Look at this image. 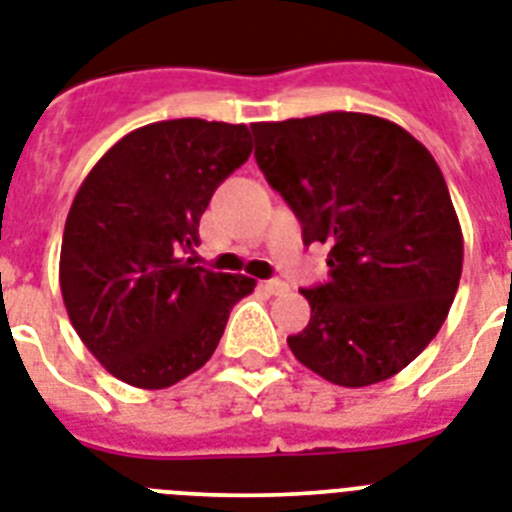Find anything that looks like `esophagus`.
I'll return each mask as SVG.
<instances>
[{
	"label": "esophagus",
	"instance_id": "obj_1",
	"mask_svg": "<svg viewBox=\"0 0 512 512\" xmlns=\"http://www.w3.org/2000/svg\"><path fill=\"white\" fill-rule=\"evenodd\" d=\"M261 287H264L269 295L287 293V282H282V280H266V282H261Z\"/></svg>",
	"mask_w": 512,
	"mask_h": 512
}]
</instances>
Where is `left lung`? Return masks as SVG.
Listing matches in <instances>:
<instances>
[{"instance_id": "left-lung-1", "label": "left lung", "mask_w": 512, "mask_h": 512, "mask_svg": "<svg viewBox=\"0 0 512 512\" xmlns=\"http://www.w3.org/2000/svg\"><path fill=\"white\" fill-rule=\"evenodd\" d=\"M256 162L329 246V280L301 290L311 322L293 356L340 387L403 371L434 340L458 293L463 232L434 156L374 114L324 112L256 122Z\"/></svg>"}]
</instances>
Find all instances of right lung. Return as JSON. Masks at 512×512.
<instances>
[{"label":"right lung","instance_id":"obj_1","mask_svg":"<svg viewBox=\"0 0 512 512\" xmlns=\"http://www.w3.org/2000/svg\"><path fill=\"white\" fill-rule=\"evenodd\" d=\"M251 130L198 117L151 122L114 143L75 193L62 235L67 316L120 382L164 390L217 350L246 274L193 266L198 222L251 156Z\"/></svg>","mask_w":512,"mask_h":512}]
</instances>
